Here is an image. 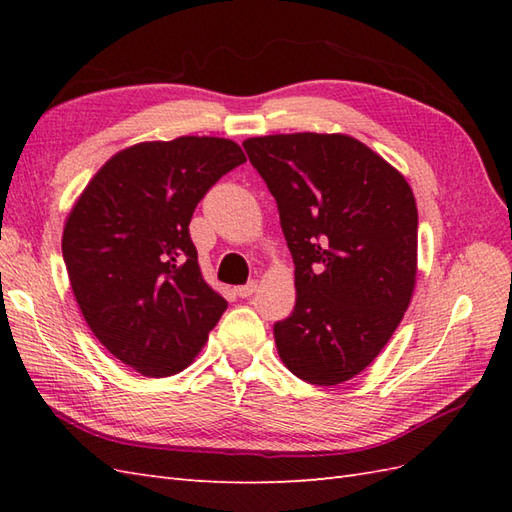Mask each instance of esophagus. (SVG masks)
Segmentation results:
<instances>
[{"label": "esophagus", "mask_w": 512, "mask_h": 512, "mask_svg": "<svg viewBox=\"0 0 512 512\" xmlns=\"http://www.w3.org/2000/svg\"><path fill=\"white\" fill-rule=\"evenodd\" d=\"M255 290H257V281H248L246 286H237V288H235V295H237L239 299H248L250 295H253Z\"/></svg>", "instance_id": "esophagus-1"}]
</instances>
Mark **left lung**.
I'll list each match as a JSON object with an SVG mask.
<instances>
[{
	"mask_svg": "<svg viewBox=\"0 0 512 512\" xmlns=\"http://www.w3.org/2000/svg\"><path fill=\"white\" fill-rule=\"evenodd\" d=\"M244 149L277 200L295 262V310L279 358L312 385L361 374L416 288L418 209L405 176L347 134H273Z\"/></svg>",
	"mask_w": 512,
	"mask_h": 512,
	"instance_id": "8db88e82",
	"label": "left lung"
}]
</instances>
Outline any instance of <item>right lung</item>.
<instances>
[{
  "label": "right lung",
  "instance_id": "1",
  "mask_svg": "<svg viewBox=\"0 0 512 512\" xmlns=\"http://www.w3.org/2000/svg\"><path fill=\"white\" fill-rule=\"evenodd\" d=\"M242 162L228 138L147 140L107 160L65 217L63 262L83 319L138 374L189 367L226 310L202 277L189 222Z\"/></svg>",
  "mask_w": 512,
  "mask_h": 512
}]
</instances>
